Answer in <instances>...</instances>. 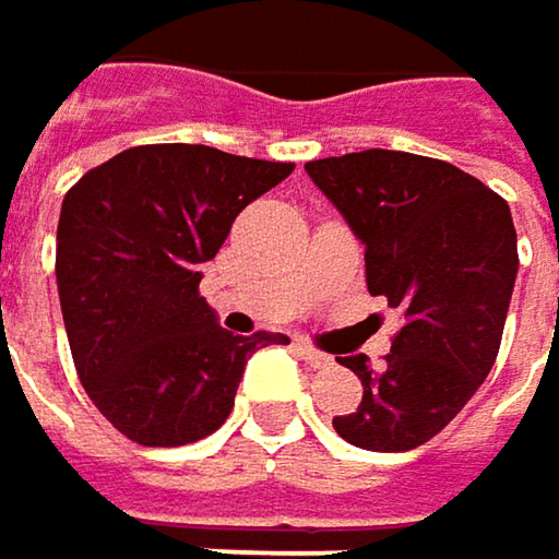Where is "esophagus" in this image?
<instances>
[{"instance_id": "esophagus-1", "label": "esophagus", "mask_w": 559, "mask_h": 559, "mask_svg": "<svg viewBox=\"0 0 559 559\" xmlns=\"http://www.w3.org/2000/svg\"><path fill=\"white\" fill-rule=\"evenodd\" d=\"M296 349H299V356L308 362V366H328V362H331V356H328V353H321L318 346H311L308 340H296Z\"/></svg>"}]
</instances>
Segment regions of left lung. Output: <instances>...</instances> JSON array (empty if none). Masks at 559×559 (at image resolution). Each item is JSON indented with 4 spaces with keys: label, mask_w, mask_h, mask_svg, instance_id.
<instances>
[{
    "label": "left lung",
    "mask_w": 559,
    "mask_h": 559,
    "mask_svg": "<svg viewBox=\"0 0 559 559\" xmlns=\"http://www.w3.org/2000/svg\"><path fill=\"white\" fill-rule=\"evenodd\" d=\"M305 171L366 245V286L404 324L379 369L337 356L362 381L340 436L411 452L442 432L497 362L519 248L509 203L442 158L391 148L308 162Z\"/></svg>",
    "instance_id": "left-lung-1"
}]
</instances>
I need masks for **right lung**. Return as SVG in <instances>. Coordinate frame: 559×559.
<instances>
[{
    "label": "right lung",
    "mask_w": 559,
    "mask_h": 559,
    "mask_svg": "<svg viewBox=\"0 0 559 559\" xmlns=\"http://www.w3.org/2000/svg\"><path fill=\"white\" fill-rule=\"evenodd\" d=\"M213 145H133L85 171L62 200L57 286L82 388L117 432L148 449L206 439L228 419L248 356L200 296V266L235 216L293 175Z\"/></svg>",
    "instance_id": "obj_1"
}]
</instances>
